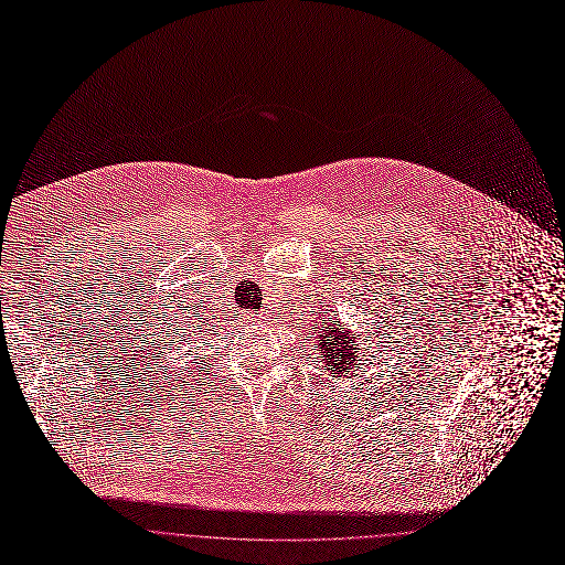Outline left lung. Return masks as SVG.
Returning a JSON list of instances; mask_svg holds the SVG:
<instances>
[{
  "mask_svg": "<svg viewBox=\"0 0 565 565\" xmlns=\"http://www.w3.org/2000/svg\"><path fill=\"white\" fill-rule=\"evenodd\" d=\"M311 335L318 338V359L324 363L327 372L335 379H345V374L359 365L361 354L365 352L363 345L372 338V331H352L341 318L333 316L322 331L316 327Z\"/></svg>",
  "mask_w": 565,
  "mask_h": 565,
  "instance_id": "8db88e82",
  "label": "left lung"
}]
</instances>
